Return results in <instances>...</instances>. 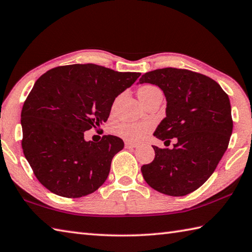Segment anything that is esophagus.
Here are the masks:
<instances>
[{"instance_id": "esophagus-1", "label": "esophagus", "mask_w": 252, "mask_h": 252, "mask_svg": "<svg viewBox=\"0 0 252 252\" xmlns=\"http://www.w3.org/2000/svg\"><path fill=\"white\" fill-rule=\"evenodd\" d=\"M137 145L134 143H130V142H126L125 143V147L126 148H135Z\"/></svg>"}]
</instances>
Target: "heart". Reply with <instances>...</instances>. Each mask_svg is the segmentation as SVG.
<instances>
[{"mask_svg": "<svg viewBox=\"0 0 252 252\" xmlns=\"http://www.w3.org/2000/svg\"><path fill=\"white\" fill-rule=\"evenodd\" d=\"M160 91L158 88L154 87V85H143L137 91L138 98L143 99L147 97L148 95ZM152 130V125L148 122H142V123H119V125L115 126L112 127V132L116 135L123 138L127 142H138L145 136L147 133Z\"/></svg>", "mask_w": 252, "mask_h": 252, "instance_id": "heart-1", "label": "heart"}]
</instances>
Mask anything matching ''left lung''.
Returning a JSON list of instances; mask_svg holds the SVG:
<instances>
[{"instance_id": "left-lung-1", "label": "left lung", "mask_w": 252, "mask_h": 252, "mask_svg": "<svg viewBox=\"0 0 252 252\" xmlns=\"http://www.w3.org/2000/svg\"><path fill=\"white\" fill-rule=\"evenodd\" d=\"M140 83L163 91L165 118L154 135L173 148L153 146L155 159L141 168L146 183L169 196L196 190L215 172L233 131L231 103L220 84L187 69L162 68L146 72Z\"/></svg>"}]
</instances>
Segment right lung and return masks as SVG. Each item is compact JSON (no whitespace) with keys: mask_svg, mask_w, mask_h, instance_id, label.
Here are the masks:
<instances>
[{"mask_svg":"<svg viewBox=\"0 0 252 252\" xmlns=\"http://www.w3.org/2000/svg\"><path fill=\"white\" fill-rule=\"evenodd\" d=\"M140 76L78 63L53 68L36 80L21 110V146L42 185L79 198L104 184L125 143L114 135L87 142L84 132L107 121L115 98Z\"/></svg>","mask_w":252,"mask_h":252,"instance_id":"obj_1","label":"right lung"}]
</instances>
